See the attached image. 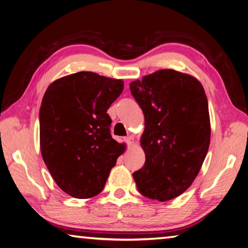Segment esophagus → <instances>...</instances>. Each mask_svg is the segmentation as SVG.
Here are the masks:
<instances>
[{
    "label": "esophagus",
    "instance_id": "esophagus-1",
    "mask_svg": "<svg viewBox=\"0 0 248 248\" xmlns=\"http://www.w3.org/2000/svg\"><path fill=\"white\" fill-rule=\"evenodd\" d=\"M124 141L126 142V145H129V146L133 145V143H134V137L133 136H128L124 140Z\"/></svg>",
    "mask_w": 248,
    "mask_h": 248
}]
</instances>
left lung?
Listing matches in <instances>:
<instances>
[{
    "label": "left lung",
    "mask_w": 248,
    "mask_h": 248,
    "mask_svg": "<svg viewBox=\"0 0 248 248\" xmlns=\"http://www.w3.org/2000/svg\"><path fill=\"white\" fill-rule=\"evenodd\" d=\"M145 115L140 143L146 154L133 177L143 197L165 202L191 186L210 143L208 101L198 79L160 70L130 83Z\"/></svg>",
    "instance_id": "obj_1"
}]
</instances>
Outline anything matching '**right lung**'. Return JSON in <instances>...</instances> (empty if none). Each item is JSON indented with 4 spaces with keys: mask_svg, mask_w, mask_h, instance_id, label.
I'll return each instance as SVG.
<instances>
[{
    "mask_svg": "<svg viewBox=\"0 0 248 248\" xmlns=\"http://www.w3.org/2000/svg\"><path fill=\"white\" fill-rule=\"evenodd\" d=\"M123 90V80L79 72L45 92L39 114L41 154L57 185L73 198L100 193L124 151L112 138L107 113Z\"/></svg>",
    "mask_w": 248,
    "mask_h": 248,
    "instance_id": "right-lung-1",
    "label": "right lung"
}]
</instances>
